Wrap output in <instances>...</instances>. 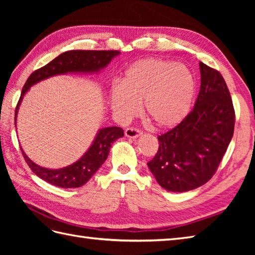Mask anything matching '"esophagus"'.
<instances>
[{"mask_svg": "<svg viewBox=\"0 0 255 255\" xmlns=\"http://www.w3.org/2000/svg\"><path fill=\"white\" fill-rule=\"evenodd\" d=\"M142 134L141 130H139L137 128H127L125 130V136L127 138H131V139H136L138 137H140Z\"/></svg>", "mask_w": 255, "mask_h": 255, "instance_id": "obj_1", "label": "esophagus"}]
</instances>
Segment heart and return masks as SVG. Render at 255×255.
Returning <instances> with one entry per match:
<instances>
[{
	"label": "heart",
	"instance_id": "b5f03b06",
	"mask_svg": "<svg viewBox=\"0 0 255 255\" xmlns=\"http://www.w3.org/2000/svg\"><path fill=\"white\" fill-rule=\"evenodd\" d=\"M196 81L191 70L175 61L144 58L132 62L121 84L110 91L112 111L122 119L144 113L155 128L170 129L181 124L192 111Z\"/></svg>",
	"mask_w": 255,
	"mask_h": 255
}]
</instances>
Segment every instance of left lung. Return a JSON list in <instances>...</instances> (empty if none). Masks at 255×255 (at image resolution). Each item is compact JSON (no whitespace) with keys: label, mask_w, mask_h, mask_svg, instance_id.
I'll use <instances>...</instances> for the list:
<instances>
[{"label":"left lung","mask_w":255,"mask_h":255,"mask_svg":"<svg viewBox=\"0 0 255 255\" xmlns=\"http://www.w3.org/2000/svg\"><path fill=\"white\" fill-rule=\"evenodd\" d=\"M200 90L194 110L159 139L148 167L161 187L183 193L207 183L234 136L235 111L218 71L199 62Z\"/></svg>","instance_id":"1"}]
</instances>
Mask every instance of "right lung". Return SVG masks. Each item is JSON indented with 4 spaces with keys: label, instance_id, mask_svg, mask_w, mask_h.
I'll list each match as a JSON object with an SVG mask.
<instances>
[{
    "label": "right lung",
    "instance_id": "obj_1",
    "mask_svg": "<svg viewBox=\"0 0 255 255\" xmlns=\"http://www.w3.org/2000/svg\"><path fill=\"white\" fill-rule=\"evenodd\" d=\"M119 55L121 52L117 50H70L61 53L45 67L36 70L29 75L21 90L20 99L15 111V127L19 105L31 86L56 75L68 73H100L111 63L114 58ZM123 136L124 130L119 127L99 129L94 140L84 154L72 164L61 169H47L38 165L26 155L23 149L21 152L31 171L41 180L62 188L80 187L84 185L106 161L112 143Z\"/></svg>",
    "mask_w": 255,
    "mask_h": 255
}]
</instances>
